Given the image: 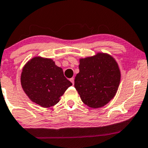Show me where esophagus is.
Masks as SVG:
<instances>
[{
  "label": "esophagus",
  "instance_id": "1",
  "mask_svg": "<svg viewBox=\"0 0 148 148\" xmlns=\"http://www.w3.org/2000/svg\"><path fill=\"white\" fill-rule=\"evenodd\" d=\"M70 80H71V82H72L73 85H74V77H72V78L70 79Z\"/></svg>",
  "mask_w": 148,
  "mask_h": 148
}]
</instances>
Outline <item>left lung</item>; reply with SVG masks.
<instances>
[{"label": "left lung", "instance_id": "left-lung-1", "mask_svg": "<svg viewBox=\"0 0 148 148\" xmlns=\"http://www.w3.org/2000/svg\"><path fill=\"white\" fill-rule=\"evenodd\" d=\"M79 70L74 86L84 104L96 109L114 98L120 83L121 73L112 56L98 53L81 58Z\"/></svg>", "mask_w": 148, "mask_h": 148}]
</instances>
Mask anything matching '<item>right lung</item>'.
Wrapping results in <instances>:
<instances>
[{
  "label": "right lung",
  "mask_w": 148,
  "mask_h": 148,
  "mask_svg": "<svg viewBox=\"0 0 148 148\" xmlns=\"http://www.w3.org/2000/svg\"><path fill=\"white\" fill-rule=\"evenodd\" d=\"M21 85L24 92L33 102L48 108L60 101V97L72 83L53 60L38 56L24 66Z\"/></svg>",
  "instance_id": "add662e5"
}]
</instances>
